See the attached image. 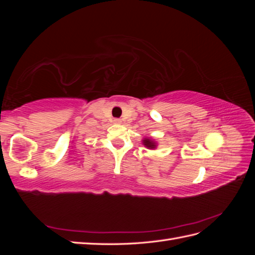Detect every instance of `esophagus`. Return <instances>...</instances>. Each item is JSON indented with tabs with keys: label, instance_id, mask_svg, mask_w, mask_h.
<instances>
[{
	"label": "esophagus",
	"instance_id": "1",
	"mask_svg": "<svg viewBox=\"0 0 255 255\" xmlns=\"http://www.w3.org/2000/svg\"><path fill=\"white\" fill-rule=\"evenodd\" d=\"M121 122H122V120L119 119V118H115V119H114V123H116V125H120Z\"/></svg>",
	"mask_w": 255,
	"mask_h": 255
}]
</instances>
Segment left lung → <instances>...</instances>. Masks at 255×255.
<instances>
[{
	"instance_id": "8db88e82",
	"label": "left lung",
	"mask_w": 255,
	"mask_h": 255,
	"mask_svg": "<svg viewBox=\"0 0 255 255\" xmlns=\"http://www.w3.org/2000/svg\"><path fill=\"white\" fill-rule=\"evenodd\" d=\"M143 144L146 146V148H149V149H154L156 146L155 142H154L151 139H148V138H145V139L143 140Z\"/></svg>"
}]
</instances>
